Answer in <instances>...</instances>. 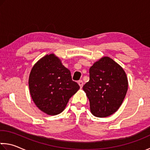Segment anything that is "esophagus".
Segmentation results:
<instances>
[{"mask_svg":"<svg viewBox=\"0 0 150 150\" xmlns=\"http://www.w3.org/2000/svg\"><path fill=\"white\" fill-rule=\"evenodd\" d=\"M78 84L79 85V86H80V87L81 88H82V87H83V81L82 80H79V81H78Z\"/></svg>","mask_w":150,"mask_h":150,"instance_id":"1","label":"esophagus"}]
</instances>
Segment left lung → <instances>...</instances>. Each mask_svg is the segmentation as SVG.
Masks as SVG:
<instances>
[{
  "instance_id": "obj_1",
  "label": "left lung",
  "mask_w": 150,
  "mask_h": 150,
  "mask_svg": "<svg viewBox=\"0 0 150 150\" xmlns=\"http://www.w3.org/2000/svg\"><path fill=\"white\" fill-rule=\"evenodd\" d=\"M128 88L127 75L112 59L104 57L89 69V81L83 87L96 117H105L116 112Z\"/></svg>"
}]
</instances>
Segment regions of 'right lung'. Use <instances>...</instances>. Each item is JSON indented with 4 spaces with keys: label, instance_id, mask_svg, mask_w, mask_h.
Wrapping results in <instances>:
<instances>
[{
    "label": "right lung",
    "instance_id": "1",
    "mask_svg": "<svg viewBox=\"0 0 150 150\" xmlns=\"http://www.w3.org/2000/svg\"><path fill=\"white\" fill-rule=\"evenodd\" d=\"M28 87L35 105L50 115L62 112L80 88L72 80L70 71L53 53L45 55L33 67Z\"/></svg>",
    "mask_w": 150,
    "mask_h": 150
}]
</instances>
